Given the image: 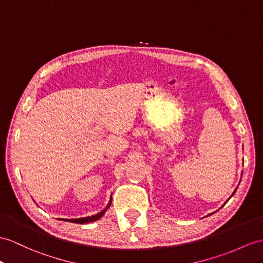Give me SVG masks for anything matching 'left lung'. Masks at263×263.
I'll use <instances>...</instances> for the list:
<instances>
[{
	"label": "left lung",
	"mask_w": 263,
	"mask_h": 263,
	"mask_svg": "<svg viewBox=\"0 0 263 263\" xmlns=\"http://www.w3.org/2000/svg\"><path fill=\"white\" fill-rule=\"evenodd\" d=\"M234 193H235V191H234ZM234 193H233V194H234ZM233 194H232V195H233Z\"/></svg>",
	"instance_id": "obj_1"
}]
</instances>
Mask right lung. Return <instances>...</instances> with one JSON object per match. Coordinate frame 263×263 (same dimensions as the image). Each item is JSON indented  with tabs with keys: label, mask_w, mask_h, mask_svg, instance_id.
<instances>
[{
	"label": "right lung",
	"mask_w": 263,
	"mask_h": 263,
	"mask_svg": "<svg viewBox=\"0 0 263 263\" xmlns=\"http://www.w3.org/2000/svg\"><path fill=\"white\" fill-rule=\"evenodd\" d=\"M111 204V200L109 202V204H108V206L104 210L101 211L100 213L96 214V215H91V216H87V217H81V219H60V220H65V221H68V222H73V223H79V224H85V223H89V222H93V221H97L99 220L100 217L105 214L106 210L109 208V205Z\"/></svg>",
	"instance_id": "add662e5"
}]
</instances>
